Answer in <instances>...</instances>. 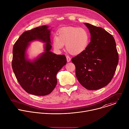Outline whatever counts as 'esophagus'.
Listing matches in <instances>:
<instances>
[{
    "instance_id": "obj_1",
    "label": "esophagus",
    "mask_w": 129,
    "mask_h": 129,
    "mask_svg": "<svg viewBox=\"0 0 129 129\" xmlns=\"http://www.w3.org/2000/svg\"><path fill=\"white\" fill-rule=\"evenodd\" d=\"M66 59H67V62H69L70 61V60H71L69 56H66Z\"/></svg>"
}]
</instances>
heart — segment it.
I'll use <instances>...</instances> for the list:
<instances>
[{
  "label": "heart",
  "mask_w": 129,
  "mask_h": 129,
  "mask_svg": "<svg viewBox=\"0 0 129 129\" xmlns=\"http://www.w3.org/2000/svg\"><path fill=\"white\" fill-rule=\"evenodd\" d=\"M89 36L87 30L78 27H63L57 32V37L52 40L55 49L60 50L66 45L67 51L72 55H78L87 48Z\"/></svg>",
  "instance_id": "b5f03b06"
}]
</instances>
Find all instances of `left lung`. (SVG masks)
<instances>
[{"label": "left lung", "instance_id": "obj_1", "mask_svg": "<svg viewBox=\"0 0 129 129\" xmlns=\"http://www.w3.org/2000/svg\"><path fill=\"white\" fill-rule=\"evenodd\" d=\"M84 24L91 34L86 49L71 59L80 83L90 90L100 89L112 79L118 63V54L113 37L102 27Z\"/></svg>", "mask_w": 129, "mask_h": 129}]
</instances>
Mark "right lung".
Returning <instances> with one entry per match:
<instances>
[{
    "instance_id": "add662e5",
    "label": "right lung",
    "mask_w": 129,
    "mask_h": 129,
    "mask_svg": "<svg viewBox=\"0 0 129 129\" xmlns=\"http://www.w3.org/2000/svg\"><path fill=\"white\" fill-rule=\"evenodd\" d=\"M43 25L24 31L14 45L12 68L16 78L26 92L35 95L50 94L57 84L58 72L66 64L65 55L50 51V29ZM39 40L45 43V51L33 61L26 57L30 42Z\"/></svg>"
}]
</instances>
